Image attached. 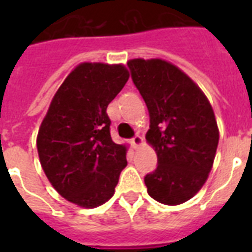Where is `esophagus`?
<instances>
[{
  "label": "esophagus",
  "instance_id": "1",
  "mask_svg": "<svg viewBox=\"0 0 252 252\" xmlns=\"http://www.w3.org/2000/svg\"><path fill=\"white\" fill-rule=\"evenodd\" d=\"M142 141H144V140H142L141 136H134V137L130 140V144L133 145V148H138V146L142 144Z\"/></svg>",
  "mask_w": 252,
  "mask_h": 252
}]
</instances>
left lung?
Instances as JSON below:
<instances>
[{
  "mask_svg": "<svg viewBox=\"0 0 252 252\" xmlns=\"http://www.w3.org/2000/svg\"><path fill=\"white\" fill-rule=\"evenodd\" d=\"M132 81L149 111L146 141L158 166L145 176L154 200L178 205L207 182L219 145V126L205 94L189 77L161 59L128 61Z\"/></svg>",
  "mask_w": 252,
  "mask_h": 252,
  "instance_id": "left-lung-1",
  "label": "left lung"
}]
</instances>
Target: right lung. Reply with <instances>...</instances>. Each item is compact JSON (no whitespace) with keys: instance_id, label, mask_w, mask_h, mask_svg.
Masks as SVG:
<instances>
[{"instance_id":"add662e5","label":"right lung","mask_w":252,"mask_h":252,"mask_svg":"<svg viewBox=\"0 0 252 252\" xmlns=\"http://www.w3.org/2000/svg\"><path fill=\"white\" fill-rule=\"evenodd\" d=\"M128 78L122 64H80L59 87L39 128L36 146L45 175L80 207L108 201L126 166V148L112 141L106 110Z\"/></svg>"}]
</instances>
